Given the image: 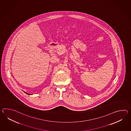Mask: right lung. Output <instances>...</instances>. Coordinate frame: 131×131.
<instances>
[{"mask_svg":"<svg viewBox=\"0 0 131 131\" xmlns=\"http://www.w3.org/2000/svg\"><path fill=\"white\" fill-rule=\"evenodd\" d=\"M27 93V94H29V95H30L29 94H28V93Z\"/></svg>","mask_w":131,"mask_h":131,"instance_id":"add662e5","label":"right lung"}]
</instances>
